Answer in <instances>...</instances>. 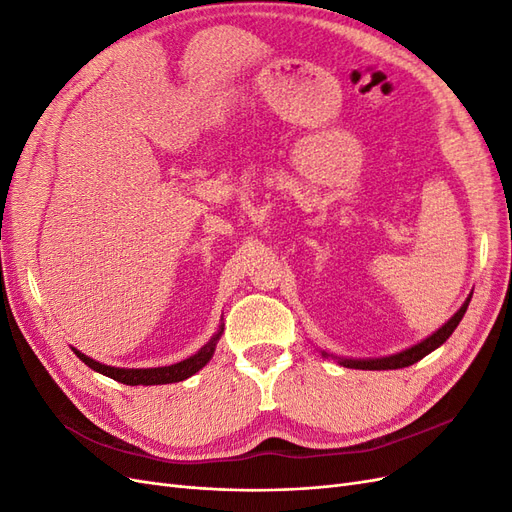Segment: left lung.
I'll return each instance as SVG.
<instances>
[{
	"label": "left lung",
	"mask_w": 512,
	"mask_h": 512,
	"mask_svg": "<svg viewBox=\"0 0 512 512\" xmlns=\"http://www.w3.org/2000/svg\"><path fill=\"white\" fill-rule=\"evenodd\" d=\"M470 299H472V292L468 294V299L463 301V305L457 309V312L451 316V320L444 322L438 331H433L429 337L423 339V342H418V344H414L406 350H401V352H395V354H389V356H378V359H346V356H335L327 350H320V354L324 356V359H333L339 365L350 367V369H371V371L378 369L380 371V369H401V367L414 365L416 361H421L423 356H427L429 352L440 348L446 342V339L453 335V331L457 329V324L461 322L463 314H466Z\"/></svg>",
	"instance_id": "1"
}]
</instances>
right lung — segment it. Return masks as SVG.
Returning <instances> with one entry per match:
<instances>
[{"instance_id": "1", "label": "right lung", "mask_w": 512, "mask_h": 512, "mask_svg": "<svg viewBox=\"0 0 512 512\" xmlns=\"http://www.w3.org/2000/svg\"><path fill=\"white\" fill-rule=\"evenodd\" d=\"M224 333V322H220V329L213 333V337L209 342L200 348L196 354L188 356V359H183L175 365H166V367H143V369H134V367H111V365H104L100 361H94L91 356L83 354L81 350H74V354L79 356V359L91 367L94 371L102 376L113 378L121 384H130V386H151V384H170V382H181V380H188L190 376H194L196 371L203 369L215 352V346H218L220 337Z\"/></svg>"}]
</instances>
